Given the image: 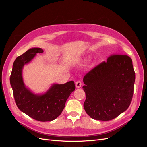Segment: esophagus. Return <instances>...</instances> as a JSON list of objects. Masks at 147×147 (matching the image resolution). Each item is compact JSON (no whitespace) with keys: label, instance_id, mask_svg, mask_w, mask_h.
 I'll return each mask as SVG.
<instances>
[{"label":"esophagus","instance_id":"obj_1","mask_svg":"<svg viewBox=\"0 0 147 147\" xmlns=\"http://www.w3.org/2000/svg\"><path fill=\"white\" fill-rule=\"evenodd\" d=\"M75 85H76V88H80L81 85H82V83H81L80 80H78L75 82Z\"/></svg>","mask_w":147,"mask_h":147}]
</instances>
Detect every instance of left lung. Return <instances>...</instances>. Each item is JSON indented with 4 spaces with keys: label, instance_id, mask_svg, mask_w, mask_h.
I'll return each mask as SVG.
<instances>
[{
    "label": "left lung",
    "instance_id": "obj_1",
    "mask_svg": "<svg viewBox=\"0 0 147 147\" xmlns=\"http://www.w3.org/2000/svg\"><path fill=\"white\" fill-rule=\"evenodd\" d=\"M83 81L86 113L96 120H112L131 102L135 82L132 60L125 54L111 55L86 73Z\"/></svg>",
    "mask_w": 147,
    "mask_h": 147
}]
</instances>
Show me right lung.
<instances>
[{"instance_id": "1", "label": "right lung", "mask_w": 147, "mask_h": 147, "mask_svg": "<svg viewBox=\"0 0 147 147\" xmlns=\"http://www.w3.org/2000/svg\"><path fill=\"white\" fill-rule=\"evenodd\" d=\"M40 48H32L16 59L10 76L16 104L26 115L40 122L53 121L62 112L68 97L75 90L74 81L64 84H53L46 93L37 94L26 87L22 78L24 65L28 63L37 53H42Z\"/></svg>"}]
</instances>
